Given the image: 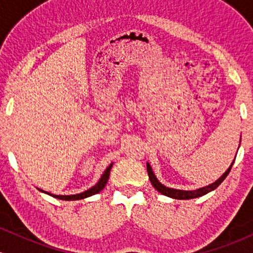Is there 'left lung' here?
Returning a JSON list of instances; mask_svg holds the SVG:
<instances>
[{
	"mask_svg": "<svg viewBox=\"0 0 253 253\" xmlns=\"http://www.w3.org/2000/svg\"><path fill=\"white\" fill-rule=\"evenodd\" d=\"M240 146V145H239ZM237 157V156H236ZM236 159V158H234ZM234 161L232 162L231 165L228 167V169L222 173V176H220V178H217L215 182H213L211 184L206 185V187L199 188V189L195 190H179V189H173V188H169V187H165L164 184H162L161 182L157 179V177L155 173H153L152 168L149 163H146V169H147V173H149V178L152 185L155 187V189H157V191H159L161 194H163L165 196H169L171 199H177V200H189V199H195V197H200L206 195V194L211 193V190L216 189L220 184H221L223 179L227 177V175L229 173V171L232 169V165H233Z\"/></svg>",
	"mask_w": 253,
	"mask_h": 253,
	"instance_id": "1",
	"label": "left lung"
}]
</instances>
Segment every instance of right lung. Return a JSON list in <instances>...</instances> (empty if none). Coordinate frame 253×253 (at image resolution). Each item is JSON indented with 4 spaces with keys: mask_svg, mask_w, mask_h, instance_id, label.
Segmentation results:
<instances>
[{
    "mask_svg": "<svg viewBox=\"0 0 253 253\" xmlns=\"http://www.w3.org/2000/svg\"><path fill=\"white\" fill-rule=\"evenodd\" d=\"M112 167H113V163L109 164V167L107 168L106 170H104V172L102 173V176H101V178L98 179V182L94 185V187L89 188L88 190L83 191V193L76 194V195H54V194L47 193V191H43L42 189H39V188H38V189H39V191H42V193L47 194V195H50L52 197H56V199L65 200V201H76V200L86 199V197L92 196V195H95V194L100 193V191L102 190L104 187H106L107 182H108V178H109V175H110V169H112Z\"/></svg>",
    "mask_w": 253,
    "mask_h": 253,
    "instance_id": "1",
    "label": "right lung"
}]
</instances>
